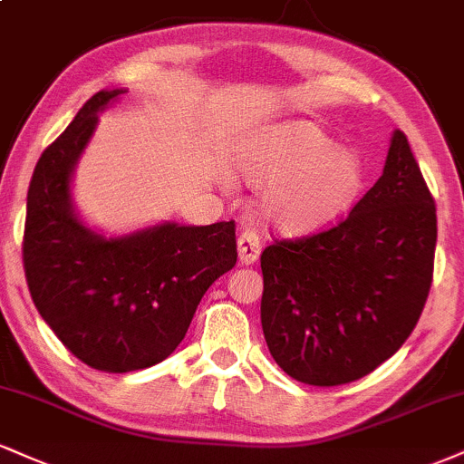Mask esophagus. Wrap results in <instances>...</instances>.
<instances>
[{"mask_svg": "<svg viewBox=\"0 0 464 464\" xmlns=\"http://www.w3.org/2000/svg\"><path fill=\"white\" fill-rule=\"evenodd\" d=\"M237 253H239V261L242 264H255L256 256L261 253V237L259 233L255 231L253 227H246L237 237Z\"/></svg>", "mask_w": 464, "mask_h": 464, "instance_id": "obj_1", "label": "esophagus"}]
</instances>
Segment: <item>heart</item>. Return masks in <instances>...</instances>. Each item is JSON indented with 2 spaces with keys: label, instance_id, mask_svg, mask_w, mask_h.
Segmentation results:
<instances>
[{
  "label": "heart",
  "instance_id": "b5f03b06",
  "mask_svg": "<svg viewBox=\"0 0 464 464\" xmlns=\"http://www.w3.org/2000/svg\"><path fill=\"white\" fill-rule=\"evenodd\" d=\"M239 172L272 183L266 211L285 231L320 227L348 208L362 186V164L306 121L278 122L242 142Z\"/></svg>",
  "mask_w": 464,
  "mask_h": 464
}]
</instances>
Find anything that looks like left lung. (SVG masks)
<instances>
[{
    "label": "left lung",
    "instance_id": "obj_1",
    "mask_svg": "<svg viewBox=\"0 0 464 464\" xmlns=\"http://www.w3.org/2000/svg\"><path fill=\"white\" fill-rule=\"evenodd\" d=\"M437 248V205L404 131L381 179L337 225L261 253V326L283 372L304 384L359 381L420 322Z\"/></svg>",
    "mask_w": 464,
    "mask_h": 464
}]
</instances>
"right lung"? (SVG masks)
Here are the masks:
<instances>
[{"mask_svg": "<svg viewBox=\"0 0 464 464\" xmlns=\"http://www.w3.org/2000/svg\"><path fill=\"white\" fill-rule=\"evenodd\" d=\"M122 91L92 94L43 150L30 189L24 267L38 314L88 367L136 372L172 354L218 276L237 261L236 220L161 225L105 239L72 214L69 179L97 111Z\"/></svg>", "mask_w": 464, "mask_h": 464, "instance_id": "1", "label": "right lung"}]
</instances>
